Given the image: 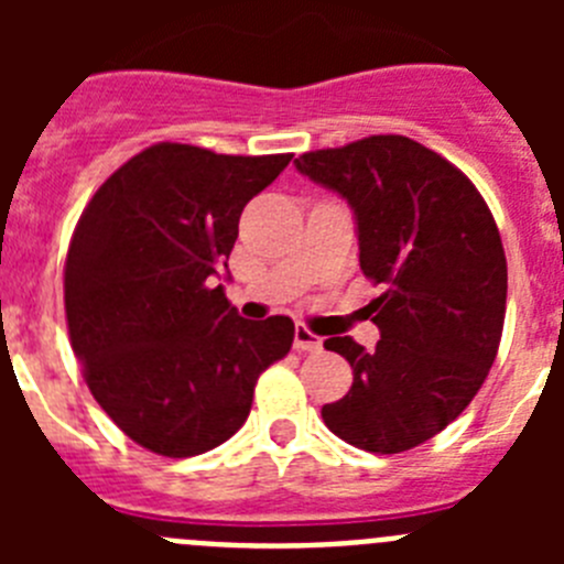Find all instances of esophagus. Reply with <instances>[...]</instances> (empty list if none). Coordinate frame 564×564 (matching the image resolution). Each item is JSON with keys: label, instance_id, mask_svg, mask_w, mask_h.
<instances>
[{"label": "esophagus", "instance_id": "34e87169", "mask_svg": "<svg viewBox=\"0 0 564 564\" xmlns=\"http://www.w3.org/2000/svg\"><path fill=\"white\" fill-rule=\"evenodd\" d=\"M293 347L299 352H318L322 350V338L313 330H307L305 325H296V330H293Z\"/></svg>", "mask_w": 564, "mask_h": 564}]
</instances>
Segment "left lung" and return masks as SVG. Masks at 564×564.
<instances>
[{"label":"left lung","instance_id":"obj_1","mask_svg":"<svg viewBox=\"0 0 564 564\" xmlns=\"http://www.w3.org/2000/svg\"><path fill=\"white\" fill-rule=\"evenodd\" d=\"M293 163L347 200L364 276L383 285L370 302L376 350L350 336L325 341L350 361L352 387L322 417L358 449H412L466 410L497 358L508 268L495 217L460 169L403 134Z\"/></svg>","mask_w":564,"mask_h":564}]
</instances>
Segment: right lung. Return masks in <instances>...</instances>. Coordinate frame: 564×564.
<instances>
[{"mask_svg":"<svg viewBox=\"0 0 564 564\" xmlns=\"http://www.w3.org/2000/svg\"><path fill=\"white\" fill-rule=\"evenodd\" d=\"M293 154H217L154 143L84 208L64 265L69 344L115 426L163 457L226 443L257 378L285 358L293 322H248L214 279L239 214Z\"/></svg>","mask_w":564,"mask_h":564,"instance_id":"right-lung-1","label":"right lung"}]
</instances>
